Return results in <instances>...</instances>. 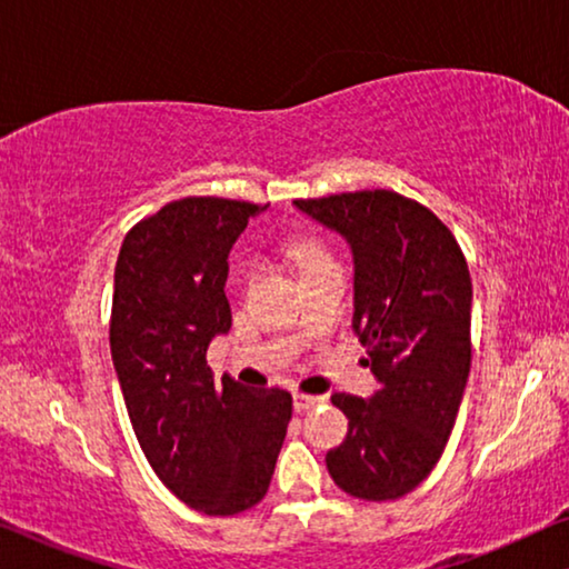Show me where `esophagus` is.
Returning a JSON list of instances; mask_svg holds the SVG:
<instances>
[{
  "instance_id": "esophagus-1",
  "label": "esophagus",
  "mask_w": 569,
  "mask_h": 569,
  "mask_svg": "<svg viewBox=\"0 0 569 569\" xmlns=\"http://www.w3.org/2000/svg\"><path fill=\"white\" fill-rule=\"evenodd\" d=\"M321 401H325V398L296 393V396H293V409H296V411H307V409H313V406H319Z\"/></svg>"
}]
</instances>
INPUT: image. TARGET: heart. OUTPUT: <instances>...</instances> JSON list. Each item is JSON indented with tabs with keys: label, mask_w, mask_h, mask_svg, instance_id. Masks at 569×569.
I'll list each match as a JSON object with an SVG mask.
<instances>
[{
	"label": "heart",
	"mask_w": 569,
	"mask_h": 569,
	"mask_svg": "<svg viewBox=\"0 0 569 569\" xmlns=\"http://www.w3.org/2000/svg\"><path fill=\"white\" fill-rule=\"evenodd\" d=\"M288 256H291L296 266H299V273L319 266H327V262H337L332 250H329L321 240H317V237H301V240H293L288 244Z\"/></svg>",
	"instance_id": "b5f03b06"
}]
</instances>
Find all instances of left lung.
Returning a JSON list of instances; mask_svg holds the SVG:
<instances>
[{
	"mask_svg": "<svg viewBox=\"0 0 569 569\" xmlns=\"http://www.w3.org/2000/svg\"><path fill=\"white\" fill-rule=\"evenodd\" d=\"M352 250V329L380 391L335 393L350 423L327 452L345 493L393 501L411 493L445 452L470 372L472 281L455 234L396 191L296 199Z\"/></svg>",
	"mask_w": 569,
	"mask_h": 569,
	"instance_id": "left-lung-1",
	"label": "left lung"
}]
</instances>
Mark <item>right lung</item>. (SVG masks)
<instances>
[{
  "mask_svg": "<svg viewBox=\"0 0 569 569\" xmlns=\"http://www.w3.org/2000/svg\"><path fill=\"white\" fill-rule=\"evenodd\" d=\"M260 209L166 203L127 232L114 268L109 347L134 437L163 486L209 516L262 501L291 421L288 391L219 383L207 366L209 342L232 327L227 258Z\"/></svg>",
  "mask_w": 569,
  "mask_h": 569,
  "instance_id": "add662e5",
  "label": "right lung"
}]
</instances>
